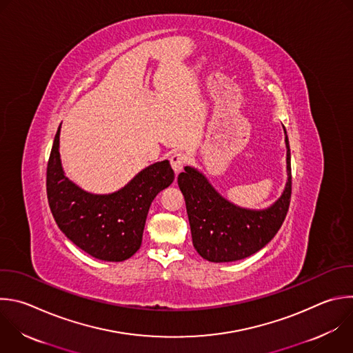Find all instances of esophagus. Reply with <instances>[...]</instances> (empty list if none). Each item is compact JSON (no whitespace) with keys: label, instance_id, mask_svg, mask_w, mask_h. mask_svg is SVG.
Listing matches in <instances>:
<instances>
[{"label":"esophagus","instance_id":"esophagus-1","mask_svg":"<svg viewBox=\"0 0 353 353\" xmlns=\"http://www.w3.org/2000/svg\"><path fill=\"white\" fill-rule=\"evenodd\" d=\"M185 161H187V158H185V155L181 154V152H176V154H173V155L170 157V163H172V168H173V170L176 172V174L183 170V168H184V165H185Z\"/></svg>","mask_w":353,"mask_h":353}]
</instances>
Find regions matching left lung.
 I'll return each mask as SVG.
<instances>
[{
	"label": "left lung",
	"mask_w": 353,
	"mask_h": 353,
	"mask_svg": "<svg viewBox=\"0 0 353 353\" xmlns=\"http://www.w3.org/2000/svg\"><path fill=\"white\" fill-rule=\"evenodd\" d=\"M284 134L287 183L280 198L266 209H247L230 202L195 168L185 166L179 174L192 244L203 259L214 263L245 259L266 247L280 230L291 199V152L285 128Z\"/></svg>",
	"instance_id": "left-lung-1"
}]
</instances>
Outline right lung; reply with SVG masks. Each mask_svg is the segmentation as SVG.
Returning <instances> with one entry per match:
<instances>
[{
	"label": "right lung",
	"instance_id": "1",
	"mask_svg": "<svg viewBox=\"0 0 353 353\" xmlns=\"http://www.w3.org/2000/svg\"><path fill=\"white\" fill-rule=\"evenodd\" d=\"M61 126L47 166V196L65 236L80 250L105 262H123L141 247L154 198L174 180L169 161L143 169L125 187L110 194L80 188L63 172L59 155Z\"/></svg>",
	"mask_w": 353,
	"mask_h": 353
}]
</instances>
